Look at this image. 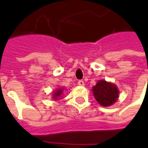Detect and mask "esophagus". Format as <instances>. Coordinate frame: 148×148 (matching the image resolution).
<instances>
[{
  "label": "esophagus",
  "instance_id": "34e87169",
  "mask_svg": "<svg viewBox=\"0 0 148 148\" xmlns=\"http://www.w3.org/2000/svg\"><path fill=\"white\" fill-rule=\"evenodd\" d=\"M77 84H78V85H80V86H84V82L82 80H80V81H78Z\"/></svg>",
  "mask_w": 148,
  "mask_h": 148
}]
</instances>
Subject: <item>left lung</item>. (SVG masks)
I'll list each match as a JSON object with an SVG mask.
<instances>
[{"label":"left lung","instance_id":"1","mask_svg":"<svg viewBox=\"0 0 148 148\" xmlns=\"http://www.w3.org/2000/svg\"><path fill=\"white\" fill-rule=\"evenodd\" d=\"M94 96L101 106H110L117 101L118 97V89L111 83L105 81H98L97 84L93 87Z\"/></svg>","mask_w":148,"mask_h":148}]
</instances>
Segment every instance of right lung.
I'll return each instance as SVG.
<instances>
[{"label":"right lung","instance_id":"add662e5","mask_svg":"<svg viewBox=\"0 0 148 148\" xmlns=\"http://www.w3.org/2000/svg\"><path fill=\"white\" fill-rule=\"evenodd\" d=\"M63 89H58V90H56V92L53 93V99H58V97H60V95H62L63 93Z\"/></svg>","mask_w":148,"mask_h":148}]
</instances>
